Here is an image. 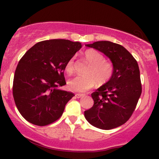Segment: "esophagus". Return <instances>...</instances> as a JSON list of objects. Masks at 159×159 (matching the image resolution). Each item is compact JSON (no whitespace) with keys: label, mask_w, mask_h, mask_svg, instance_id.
I'll return each mask as SVG.
<instances>
[{"label":"esophagus","mask_w":159,"mask_h":159,"mask_svg":"<svg viewBox=\"0 0 159 159\" xmlns=\"http://www.w3.org/2000/svg\"><path fill=\"white\" fill-rule=\"evenodd\" d=\"M84 96V94H80V93H76V94H75V96H76V97H77V98H78L83 97Z\"/></svg>","instance_id":"obj_1"}]
</instances>
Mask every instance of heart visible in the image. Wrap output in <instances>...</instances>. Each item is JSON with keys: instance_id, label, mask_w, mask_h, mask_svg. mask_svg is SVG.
I'll use <instances>...</instances> for the list:
<instances>
[{"instance_id": "heart-1", "label": "heart", "mask_w": 159, "mask_h": 159, "mask_svg": "<svg viewBox=\"0 0 159 159\" xmlns=\"http://www.w3.org/2000/svg\"><path fill=\"white\" fill-rule=\"evenodd\" d=\"M84 58L90 64L85 70L84 75H79L69 80L67 84L69 90L83 93L98 84H105L114 74V66L110 61L105 60L102 53L95 49H87L83 54ZM67 74L74 72V57L70 58L65 65Z\"/></svg>"}]
</instances>
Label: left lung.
Masks as SVG:
<instances>
[{
  "mask_svg": "<svg viewBox=\"0 0 159 159\" xmlns=\"http://www.w3.org/2000/svg\"><path fill=\"white\" fill-rule=\"evenodd\" d=\"M104 53L114 66V74L107 83L91 94L93 106L84 111L91 125L112 129L126 123L135 110L142 85L138 62L123 46L109 41L86 45Z\"/></svg>",
  "mask_w": 159,
  "mask_h": 159,
  "instance_id": "left-lung-1",
  "label": "left lung"
}]
</instances>
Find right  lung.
Returning a JSON list of instances; mask_svg holds the SVG:
<instances>
[{"label":"right lung","instance_id":"obj_1","mask_svg":"<svg viewBox=\"0 0 159 159\" xmlns=\"http://www.w3.org/2000/svg\"><path fill=\"white\" fill-rule=\"evenodd\" d=\"M81 46V43L68 39L45 40L34 45L21 58L14 75L12 95L27 121L45 126L62 116L75 95L57 87L66 84L65 65Z\"/></svg>","mask_w":159,"mask_h":159}]
</instances>
